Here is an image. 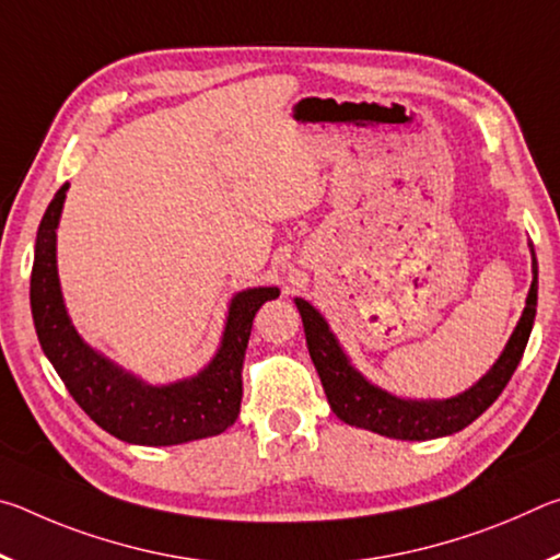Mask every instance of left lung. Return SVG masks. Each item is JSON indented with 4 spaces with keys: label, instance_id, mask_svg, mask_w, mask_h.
I'll return each mask as SVG.
<instances>
[{
    "label": "left lung",
    "instance_id": "obj_1",
    "mask_svg": "<svg viewBox=\"0 0 560 560\" xmlns=\"http://www.w3.org/2000/svg\"><path fill=\"white\" fill-rule=\"evenodd\" d=\"M530 246V289L526 296L524 314H521L514 334L506 340L504 350L497 358V363L489 368L487 375H481L469 390L442 400H417V397H400L383 390L375 383L358 371L350 363L343 346L338 343L328 320L320 316L316 306H311L306 299H293L296 303L303 334L311 360H314L320 385H324L330 410L350 428L371 430L375 434L390 440L424 442L447 438L471 424L487 407L497 400L506 383L514 375L521 355H524L530 328L536 318L538 301V261L534 244Z\"/></svg>",
    "mask_w": 560,
    "mask_h": 560
}]
</instances>
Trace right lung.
<instances>
[{"label": "right lung", "mask_w": 560, "mask_h": 560, "mask_svg": "<svg viewBox=\"0 0 560 560\" xmlns=\"http://www.w3.org/2000/svg\"><path fill=\"white\" fill-rule=\"evenodd\" d=\"M66 192L69 183L59 187L42 217L30 289L36 336L66 390L98 428L128 444L170 447L214 438L232 428L240 417L242 363L252 320L261 303L279 296V289L254 287L234 293L220 348L210 363L183 381L150 385L89 346L71 324L56 267V230Z\"/></svg>", "instance_id": "right-lung-1"}]
</instances>
